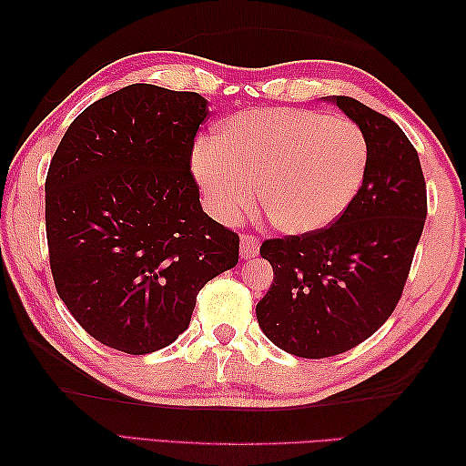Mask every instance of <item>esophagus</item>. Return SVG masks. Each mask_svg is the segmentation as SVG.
Instances as JSON below:
<instances>
[{"instance_id": "34e87169", "label": "esophagus", "mask_w": 466, "mask_h": 466, "mask_svg": "<svg viewBox=\"0 0 466 466\" xmlns=\"http://www.w3.org/2000/svg\"><path fill=\"white\" fill-rule=\"evenodd\" d=\"M260 250V240L256 238L254 234H242L240 238V254L244 260H250L254 256H258Z\"/></svg>"}]
</instances>
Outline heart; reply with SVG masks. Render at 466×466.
I'll return each mask as SVG.
<instances>
[{"instance_id": "b5f03b06", "label": "heart", "mask_w": 466, "mask_h": 466, "mask_svg": "<svg viewBox=\"0 0 466 466\" xmlns=\"http://www.w3.org/2000/svg\"><path fill=\"white\" fill-rule=\"evenodd\" d=\"M362 127L300 107L234 116L218 140L194 152V172L216 218L232 220L256 202L284 232L322 230L346 212L369 170Z\"/></svg>"}]
</instances>
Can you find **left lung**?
Returning a JSON list of instances; mask_svg holds the SVG:
<instances>
[{"mask_svg": "<svg viewBox=\"0 0 466 466\" xmlns=\"http://www.w3.org/2000/svg\"><path fill=\"white\" fill-rule=\"evenodd\" d=\"M362 127L369 170L352 204L322 230L264 240L274 282L256 304L262 332L300 359L364 342L397 309L427 218L419 154L400 127L349 96H332Z\"/></svg>", "mask_w": 466, "mask_h": 466, "instance_id": "obj_1", "label": "left lung"}]
</instances>
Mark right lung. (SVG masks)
<instances>
[{"label":"right lung","instance_id":"right-lung-1","mask_svg":"<svg viewBox=\"0 0 466 466\" xmlns=\"http://www.w3.org/2000/svg\"><path fill=\"white\" fill-rule=\"evenodd\" d=\"M206 120L200 94L132 84L87 106L49 162L56 290L110 349L147 354L172 344L204 284L238 264V234L202 210L192 174Z\"/></svg>","mask_w":466,"mask_h":466}]
</instances>
